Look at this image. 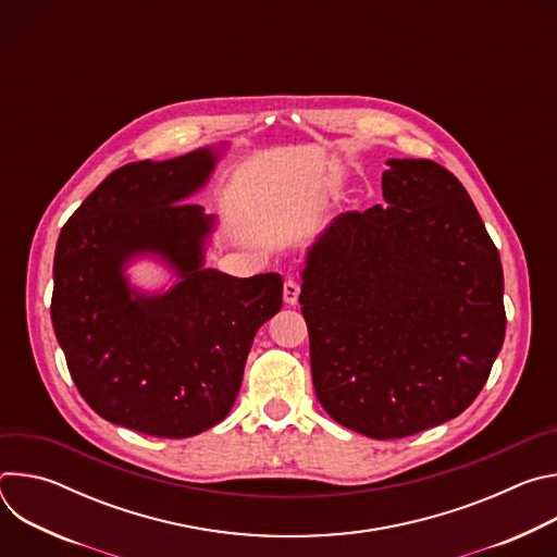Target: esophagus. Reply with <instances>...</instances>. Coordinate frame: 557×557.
<instances>
[{
	"label": "esophagus",
	"instance_id": "esophagus-1",
	"mask_svg": "<svg viewBox=\"0 0 557 557\" xmlns=\"http://www.w3.org/2000/svg\"><path fill=\"white\" fill-rule=\"evenodd\" d=\"M297 297H299V284L295 280H286L284 282V304L295 306Z\"/></svg>",
	"mask_w": 557,
	"mask_h": 557
}]
</instances>
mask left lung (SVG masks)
Segmentation results:
<instances>
[{
    "instance_id": "8db88e82",
    "label": "left lung",
    "mask_w": 557,
    "mask_h": 557,
    "mask_svg": "<svg viewBox=\"0 0 557 557\" xmlns=\"http://www.w3.org/2000/svg\"><path fill=\"white\" fill-rule=\"evenodd\" d=\"M385 165V202L331 220L299 293L317 399L379 441L467 410L507 324L500 256L460 181L425 158Z\"/></svg>"
}]
</instances>
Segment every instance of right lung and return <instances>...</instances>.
Here are the masks:
<instances>
[{
	"label": "right lung",
	"instance_id": "add662e5",
	"mask_svg": "<svg viewBox=\"0 0 557 557\" xmlns=\"http://www.w3.org/2000/svg\"><path fill=\"white\" fill-rule=\"evenodd\" d=\"M228 143L112 172L61 228L52 326L67 370L106 421L163 438L218 425L240 392L253 337L282 308V275L207 269L218 218L189 202ZM153 261L158 289L128 269Z\"/></svg>",
	"mask_w": 557,
	"mask_h": 557
}]
</instances>
